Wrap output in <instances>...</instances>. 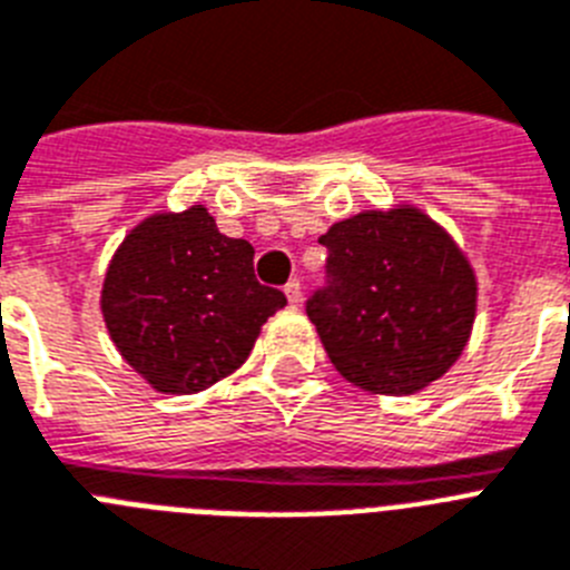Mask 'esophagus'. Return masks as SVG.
I'll return each mask as SVG.
<instances>
[{"label":"esophagus","mask_w":570,"mask_h":570,"mask_svg":"<svg viewBox=\"0 0 570 570\" xmlns=\"http://www.w3.org/2000/svg\"><path fill=\"white\" fill-rule=\"evenodd\" d=\"M284 292H286V301H289L292 306L301 304V284H298V281H289V284L284 286Z\"/></svg>","instance_id":"esophagus-1"}]
</instances>
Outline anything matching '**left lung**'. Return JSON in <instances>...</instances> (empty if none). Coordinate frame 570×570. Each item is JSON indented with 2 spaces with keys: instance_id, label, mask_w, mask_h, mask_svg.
<instances>
[{
  "instance_id": "1",
  "label": "left lung",
  "mask_w": 570,
  "mask_h": 570,
  "mask_svg": "<svg viewBox=\"0 0 570 570\" xmlns=\"http://www.w3.org/2000/svg\"><path fill=\"white\" fill-rule=\"evenodd\" d=\"M330 286L306 315L350 384L413 395L442 379L468 346L479 281L462 246L413 203L367 209L318 237Z\"/></svg>"
}]
</instances>
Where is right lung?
<instances>
[{
    "label": "right lung",
    "mask_w": 570,
    "mask_h": 570,
    "mask_svg": "<svg viewBox=\"0 0 570 570\" xmlns=\"http://www.w3.org/2000/svg\"><path fill=\"white\" fill-rule=\"evenodd\" d=\"M249 240L217 232L195 203L142 217L106 269L100 309L128 367L168 395H191L235 373L261 326L284 309L281 289L261 286Z\"/></svg>",
    "instance_id": "1"
}]
</instances>
